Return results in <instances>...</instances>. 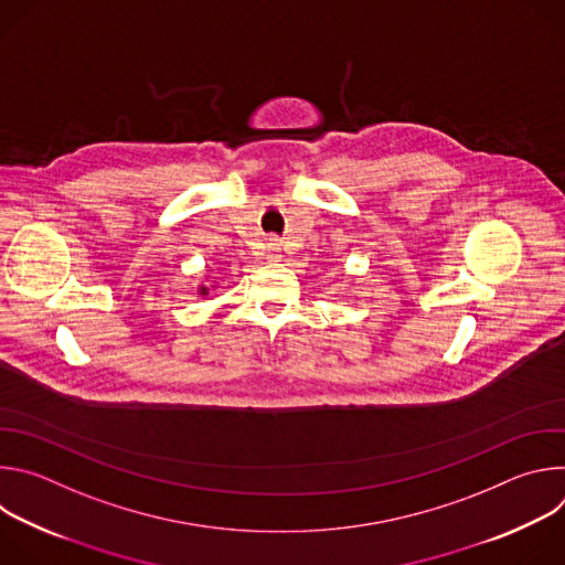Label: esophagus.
I'll return each mask as SVG.
<instances>
[{
  "label": "esophagus",
  "instance_id": "1",
  "mask_svg": "<svg viewBox=\"0 0 565 565\" xmlns=\"http://www.w3.org/2000/svg\"><path fill=\"white\" fill-rule=\"evenodd\" d=\"M268 257L277 259L279 257V244H268Z\"/></svg>",
  "mask_w": 565,
  "mask_h": 565
}]
</instances>
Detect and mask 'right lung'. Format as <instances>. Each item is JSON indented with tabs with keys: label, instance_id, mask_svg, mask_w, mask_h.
Returning a JSON list of instances; mask_svg holds the SVG:
<instances>
[{
	"label": "right lung",
	"instance_id": "1",
	"mask_svg": "<svg viewBox=\"0 0 565 565\" xmlns=\"http://www.w3.org/2000/svg\"><path fill=\"white\" fill-rule=\"evenodd\" d=\"M201 292H203V295H205V288H203V290H201Z\"/></svg>",
	"mask_w": 565,
	"mask_h": 565
}]
</instances>
